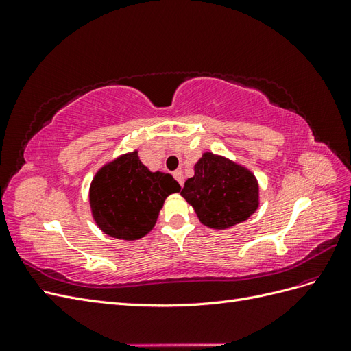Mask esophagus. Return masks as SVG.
<instances>
[{"label": "esophagus", "instance_id": "obj_1", "mask_svg": "<svg viewBox=\"0 0 351 351\" xmlns=\"http://www.w3.org/2000/svg\"><path fill=\"white\" fill-rule=\"evenodd\" d=\"M173 176H174V178L177 180V182L180 183V186H183V184H184V177H183V173L180 171V169H178V171H174V173H173Z\"/></svg>", "mask_w": 351, "mask_h": 351}]
</instances>
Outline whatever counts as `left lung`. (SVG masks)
<instances>
[{"instance_id": "left-lung-1", "label": "left lung", "mask_w": 351, "mask_h": 351, "mask_svg": "<svg viewBox=\"0 0 351 351\" xmlns=\"http://www.w3.org/2000/svg\"><path fill=\"white\" fill-rule=\"evenodd\" d=\"M182 195L202 224L227 230L249 219L259 208L258 178L244 165L212 152L195 164V176L186 180Z\"/></svg>"}]
</instances>
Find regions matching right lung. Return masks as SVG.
Masks as SVG:
<instances>
[{"mask_svg": "<svg viewBox=\"0 0 351 351\" xmlns=\"http://www.w3.org/2000/svg\"><path fill=\"white\" fill-rule=\"evenodd\" d=\"M180 189L171 174L143 165L139 151L127 152L95 174L89 187L92 217L110 237L139 240L155 227L165 199Z\"/></svg>", "mask_w": 351, "mask_h": 351, "instance_id": "right-lung-1", "label": "right lung"}]
</instances>
